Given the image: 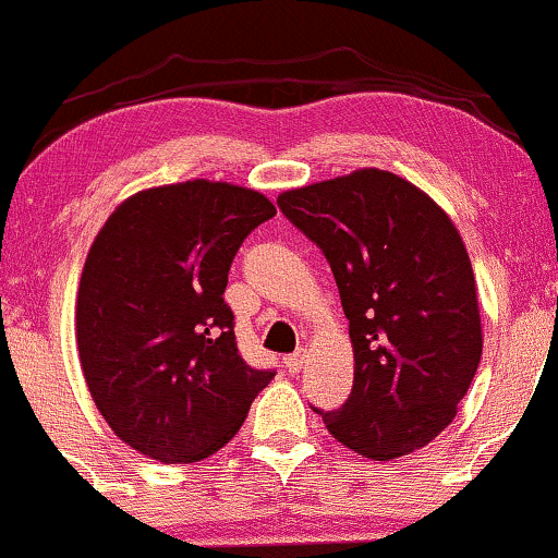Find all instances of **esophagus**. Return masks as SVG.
Segmentation results:
<instances>
[{
    "label": "esophagus",
    "mask_w": 558,
    "mask_h": 558,
    "mask_svg": "<svg viewBox=\"0 0 558 558\" xmlns=\"http://www.w3.org/2000/svg\"><path fill=\"white\" fill-rule=\"evenodd\" d=\"M303 357H306V355H303V350H295L293 355H286V357H283L286 371H288V373H299L301 365H303Z\"/></svg>",
    "instance_id": "1"
}]
</instances>
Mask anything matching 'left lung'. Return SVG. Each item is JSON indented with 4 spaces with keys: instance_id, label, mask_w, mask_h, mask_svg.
I'll list each match as a JSON object with an SVG mask.
<instances>
[{
    "instance_id": "1",
    "label": "left lung",
    "mask_w": 558,
    "mask_h": 558,
    "mask_svg": "<svg viewBox=\"0 0 558 558\" xmlns=\"http://www.w3.org/2000/svg\"><path fill=\"white\" fill-rule=\"evenodd\" d=\"M278 208L327 257L355 352L348 401L314 412L373 461L425 448L482 361L474 270L453 221L384 169L288 190Z\"/></svg>"
}]
</instances>
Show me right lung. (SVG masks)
<instances>
[{"instance_id":"right-lung-1","label":"right lung","mask_w":558,"mask_h":558,"mask_svg":"<svg viewBox=\"0 0 558 558\" xmlns=\"http://www.w3.org/2000/svg\"><path fill=\"white\" fill-rule=\"evenodd\" d=\"M275 206L255 190L187 180L121 203L89 246L76 344L112 433L161 463L223 448L270 384L239 355L223 301L239 246Z\"/></svg>"}]
</instances>
